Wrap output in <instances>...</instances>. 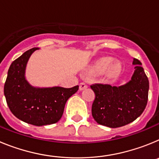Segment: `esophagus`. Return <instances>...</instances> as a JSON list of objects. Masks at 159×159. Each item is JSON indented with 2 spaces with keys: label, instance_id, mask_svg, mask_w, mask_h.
Listing matches in <instances>:
<instances>
[{
  "label": "esophagus",
  "instance_id": "esophagus-1",
  "mask_svg": "<svg viewBox=\"0 0 159 159\" xmlns=\"http://www.w3.org/2000/svg\"><path fill=\"white\" fill-rule=\"evenodd\" d=\"M79 86H80V91H82V90H84V89H85V88H88V85H87V84L84 82L80 83Z\"/></svg>",
  "mask_w": 159,
  "mask_h": 159
}]
</instances>
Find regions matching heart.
I'll use <instances>...</instances> for the list:
<instances>
[{
	"instance_id": "heart-1",
	"label": "heart",
	"mask_w": 159,
	"mask_h": 159,
	"mask_svg": "<svg viewBox=\"0 0 159 159\" xmlns=\"http://www.w3.org/2000/svg\"><path fill=\"white\" fill-rule=\"evenodd\" d=\"M113 62L112 58H104L101 60L100 61L97 63L95 66L94 67V71L98 74H102L104 73L108 69L107 74L111 77H116L119 75L121 71V67L119 64H112L110 67L111 64ZM110 67L109 68V67ZM109 68V69L108 67Z\"/></svg>"
}]
</instances>
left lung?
<instances>
[{"label":"left lung","instance_id":"1","mask_svg":"<svg viewBox=\"0 0 159 159\" xmlns=\"http://www.w3.org/2000/svg\"><path fill=\"white\" fill-rule=\"evenodd\" d=\"M134 74L121 86L95 84L91 88L95 94L92 114L100 125L116 128L134 121L142 115L148 100L149 80L137 59L133 60Z\"/></svg>","mask_w":159,"mask_h":159}]
</instances>
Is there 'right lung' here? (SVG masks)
Wrapping results in <instances>:
<instances>
[{
  "label": "right lung",
  "mask_w": 159,
  "mask_h": 159,
  "mask_svg": "<svg viewBox=\"0 0 159 159\" xmlns=\"http://www.w3.org/2000/svg\"><path fill=\"white\" fill-rule=\"evenodd\" d=\"M38 48L29 49L11 64L4 87V94L11 112L17 119L34 126L56 123L61 119L67 100L79 86L36 88L25 78L26 65Z\"/></svg>",
  "instance_id": "1"
}]
</instances>
